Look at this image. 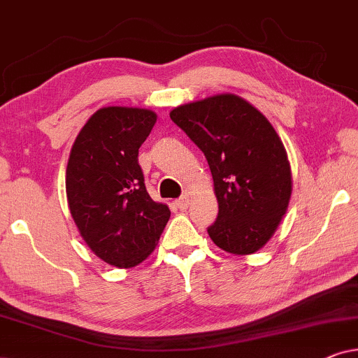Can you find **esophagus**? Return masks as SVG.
<instances>
[{
	"label": "esophagus",
	"instance_id": "esophagus-1",
	"mask_svg": "<svg viewBox=\"0 0 358 358\" xmlns=\"http://www.w3.org/2000/svg\"><path fill=\"white\" fill-rule=\"evenodd\" d=\"M176 207H178L179 210H182V212H184V210H187V207H189V197H187V195H182V197L176 200Z\"/></svg>",
	"mask_w": 358,
	"mask_h": 358
}]
</instances>
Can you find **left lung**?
Instances as JSON below:
<instances>
[{
	"label": "left lung",
	"instance_id": "8db88e82",
	"mask_svg": "<svg viewBox=\"0 0 358 358\" xmlns=\"http://www.w3.org/2000/svg\"><path fill=\"white\" fill-rule=\"evenodd\" d=\"M171 120L202 150L212 171L218 217L208 234L236 256L266 246L285 215L292 169L280 136L252 104L217 94L171 110Z\"/></svg>",
	"mask_w": 358,
	"mask_h": 358
}]
</instances>
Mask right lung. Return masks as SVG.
<instances>
[{
	"instance_id": "right-lung-1",
	"label": "right lung",
	"mask_w": 358,
	"mask_h": 358,
	"mask_svg": "<svg viewBox=\"0 0 358 358\" xmlns=\"http://www.w3.org/2000/svg\"><path fill=\"white\" fill-rule=\"evenodd\" d=\"M156 114L102 107L86 122L66 166L71 217L91 251L114 267L138 266L153 252L171 212L146 192L138 150Z\"/></svg>"
}]
</instances>
